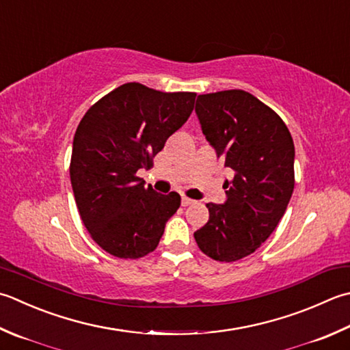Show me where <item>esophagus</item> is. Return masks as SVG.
<instances>
[{
    "label": "esophagus",
    "mask_w": 350,
    "mask_h": 350,
    "mask_svg": "<svg viewBox=\"0 0 350 350\" xmlns=\"http://www.w3.org/2000/svg\"><path fill=\"white\" fill-rule=\"evenodd\" d=\"M193 203H196L193 198H189L187 196H182V206H189V204H193Z\"/></svg>",
    "instance_id": "obj_1"
}]
</instances>
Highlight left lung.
<instances>
[{"instance_id": "1", "label": "left lung", "mask_w": 350, "mask_h": 350, "mask_svg": "<svg viewBox=\"0 0 350 350\" xmlns=\"http://www.w3.org/2000/svg\"><path fill=\"white\" fill-rule=\"evenodd\" d=\"M203 135L224 167L228 200L208 203L209 220L194 232L204 255L234 262L255 252L276 229L294 189V144L282 118L255 95L230 89L198 95Z\"/></svg>"}]
</instances>
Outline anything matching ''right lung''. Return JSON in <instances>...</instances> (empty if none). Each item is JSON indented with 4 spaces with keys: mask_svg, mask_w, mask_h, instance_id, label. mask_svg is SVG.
Returning <instances> with one entry per match:
<instances>
[{
    "mask_svg": "<svg viewBox=\"0 0 350 350\" xmlns=\"http://www.w3.org/2000/svg\"><path fill=\"white\" fill-rule=\"evenodd\" d=\"M196 92H162L141 83L121 85L88 109L75 130L71 185L89 235L116 258L153 252L180 196L146 187L138 170L193 112Z\"/></svg>",
    "mask_w": 350,
    "mask_h": 350,
    "instance_id": "1",
    "label": "right lung"
}]
</instances>
